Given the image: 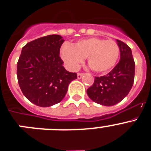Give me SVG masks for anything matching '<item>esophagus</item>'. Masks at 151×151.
<instances>
[{"label":"esophagus","mask_w":151,"mask_h":151,"mask_svg":"<svg viewBox=\"0 0 151 151\" xmlns=\"http://www.w3.org/2000/svg\"><path fill=\"white\" fill-rule=\"evenodd\" d=\"M82 76H83V73H77V78H78V79L82 78Z\"/></svg>","instance_id":"34e87169"}]
</instances>
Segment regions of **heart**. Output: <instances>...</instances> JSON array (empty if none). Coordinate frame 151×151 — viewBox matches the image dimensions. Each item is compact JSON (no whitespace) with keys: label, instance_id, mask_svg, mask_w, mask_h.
<instances>
[{"label":"heart","instance_id":"b5f03b06","mask_svg":"<svg viewBox=\"0 0 151 151\" xmlns=\"http://www.w3.org/2000/svg\"><path fill=\"white\" fill-rule=\"evenodd\" d=\"M60 56L71 70H77L87 57L88 63L94 71L104 73L115 66L119 56V47L113 40L93 37L79 40L73 46L64 44Z\"/></svg>","mask_w":151,"mask_h":151}]
</instances>
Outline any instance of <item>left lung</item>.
<instances>
[{"mask_svg":"<svg viewBox=\"0 0 151 151\" xmlns=\"http://www.w3.org/2000/svg\"><path fill=\"white\" fill-rule=\"evenodd\" d=\"M120 51V60L106 76L95 77L94 84L87 90L94 102L110 106L124 99L134 83V62L132 50L126 44L117 40Z\"/></svg>","mask_w":151,"mask_h":151,"instance_id":"obj_1","label":"left lung"}]
</instances>
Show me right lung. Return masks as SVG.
Wrapping results in <instances>:
<instances>
[{"mask_svg": "<svg viewBox=\"0 0 151 151\" xmlns=\"http://www.w3.org/2000/svg\"><path fill=\"white\" fill-rule=\"evenodd\" d=\"M65 41L50 35L30 41L22 47L17 63V78L21 91L29 101L41 107L57 104L64 98L76 73L63 66L60 49Z\"/></svg>", "mask_w": 151, "mask_h": 151, "instance_id": "obj_1", "label": "right lung"}]
</instances>
